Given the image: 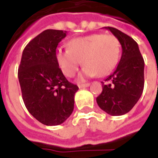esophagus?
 Returning <instances> with one entry per match:
<instances>
[{
  "instance_id": "esophagus-1",
  "label": "esophagus",
  "mask_w": 158,
  "mask_h": 158,
  "mask_svg": "<svg viewBox=\"0 0 158 158\" xmlns=\"http://www.w3.org/2000/svg\"><path fill=\"white\" fill-rule=\"evenodd\" d=\"M89 86V83H83V84H79V85H78V87L80 89L87 88Z\"/></svg>"
}]
</instances>
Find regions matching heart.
I'll use <instances>...</instances> for the list:
<instances>
[{
	"mask_svg": "<svg viewBox=\"0 0 158 158\" xmlns=\"http://www.w3.org/2000/svg\"><path fill=\"white\" fill-rule=\"evenodd\" d=\"M69 49L59 48L56 60L68 77L75 76L82 63L85 65L78 76L82 81L86 77L104 76L117 66L120 56V44L112 34L94 33L75 38L69 41Z\"/></svg>",
	"mask_w": 158,
	"mask_h": 158,
	"instance_id": "b5f03b06",
	"label": "heart"
}]
</instances>
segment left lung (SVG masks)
Returning a JSON list of instances; mask_svg holds the SVG:
<instances>
[{"label": "left lung", "instance_id": "1", "mask_svg": "<svg viewBox=\"0 0 158 158\" xmlns=\"http://www.w3.org/2000/svg\"><path fill=\"white\" fill-rule=\"evenodd\" d=\"M119 41L121 58L115 71L103 83V90L97 103L103 111L112 116L126 114L135 106L143 94L144 87V60L138 44L118 29L105 27Z\"/></svg>", "mask_w": 158, "mask_h": 158}]
</instances>
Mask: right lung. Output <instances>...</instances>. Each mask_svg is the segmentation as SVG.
<instances>
[{"instance_id": "right-lung-1", "label": "right lung", "mask_w": 158, "mask_h": 158, "mask_svg": "<svg viewBox=\"0 0 158 158\" xmlns=\"http://www.w3.org/2000/svg\"><path fill=\"white\" fill-rule=\"evenodd\" d=\"M66 31L46 30L23 49L18 68L23 100L29 112L42 124L63 123L74 110L78 87L69 82L56 60L58 44Z\"/></svg>"}]
</instances>
